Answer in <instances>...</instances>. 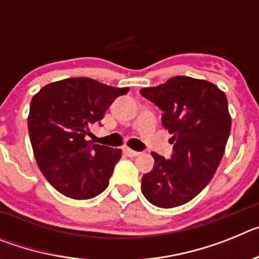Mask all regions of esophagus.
I'll return each mask as SVG.
<instances>
[{"instance_id": "34e87169", "label": "esophagus", "mask_w": 259, "mask_h": 259, "mask_svg": "<svg viewBox=\"0 0 259 259\" xmlns=\"http://www.w3.org/2000/svg\"><path fill=\"white\" fill-rule=\"evenodd\" d=\"M124 153L128 155V157H136V155L140 154V153H139V152H136V150L130 149V148H124Z\"/></svg>"}]
</instances>
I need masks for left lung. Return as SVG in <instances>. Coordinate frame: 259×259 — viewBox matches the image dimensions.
<instances>
[{
	"label": "left lung",
	"mask_w": 259,
	"mask_h": 259,
	"mask_svg": "<svg viewBox=\"0 0 259 259\" xmlns=\"http://www.w3.org/2000/svg\"><path fill=\"white\" fill-rule=\"evenodd\" d=\"M140 93L163 111L162 123L174 144L171 159L152 153L154 167L143 176L141 191L155 206H180L209 184L223 158L231 131L227 96L215 84L189 76L171 77Z\"/></svg>",
	"instance_id": "1"
}]
</instances>
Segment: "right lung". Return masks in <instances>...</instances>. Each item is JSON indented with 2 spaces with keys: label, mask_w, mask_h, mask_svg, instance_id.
I'll use <instances>...</instances> for the list:
<instances>
[{
  "label": "right lung",
  "mask_w": 259,
  "mask_h": 259,
  "mask_svg": "<svg viewBox=\"0 0 259 259\" xmlns=\"http://www.w3.org/2000/svg\"><path fill=\"white\" fill-rule=\"evenodd\" d=\"M130 88H114L89 77L54 81L32 97L28 134L37 166L66 197H96L109 185L122 150L87 140L89 127Z\"/></svg>",
  "instance_id": "obj_1"
}]
</instances>
